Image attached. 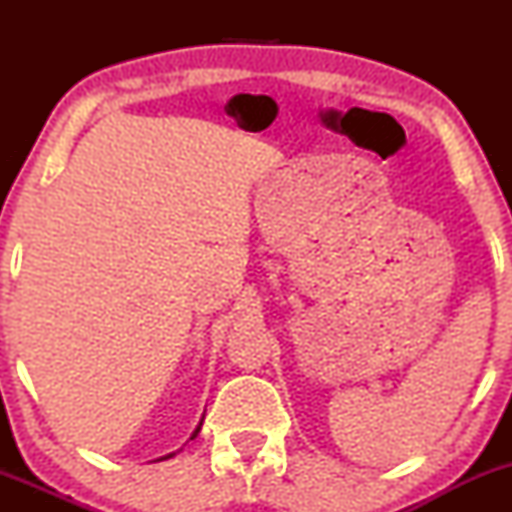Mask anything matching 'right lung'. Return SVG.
Wrapping results in <instances>:
<instances>
[{
  "mask_svg": "<svg viewBox=\"0 0 512 512\" xmlns=\"http://www.w3.org/2000/svg\"><path fill=\"white\" fill-rule=\"evenodd\" d=\"M199 428H202V424H199L197 428H195V433H192V438H197V433H199ZM170 457V455H168Z\"/></svg>",
  "mask_w": 512,
  "mask_h": 512,
  "instance_id": "obj_1",
  "label": "right lung"
}]
</instances>
